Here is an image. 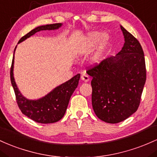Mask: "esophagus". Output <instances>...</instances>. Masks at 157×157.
I'll list each match as a JSON object with an SVG mask.
<instances>
[{
	"instance_id": "34e87169",
	"label": "esophagus",
	"mask_w": 157,
	"mask_h": 157,
	"mask_svg": "<svg viewBox=\"0 0 157 157\" xmlns=\"http://www.w3.org/2000/svg\"><path fill=\"white\" fill-rule=\"evenodd\" d=\"M81 78H82V80L84 82H87L88 81L90 80V77L88 76L87 75H86V74H83V75H82Z\"/></svg>"
}]
</instances>
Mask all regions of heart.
I'll return each instance as SVG.
<instances>
[{
    "label": "heart",
    "mask_w": 157,
    "mask_h": 157,
    "mask_svg": "<svg viewBox=\"0 0 157 157\" xmlns=\"http://www.w3.org/2000/svg\"><path fill=\"white\" fill-rule=\"evenodd\" d=\"M101 35V33L98 31H94L89 33V35L87 36L86 39L84 40V41L80 47H79V54L82 56L87 55L94 48V47L97 44L98 40H99ZM108 36L104 35L102 36L101 39L100 40L99 44H98L97 50H96L95 53L93 54L90 59V61L93 64H99L101 61L102 59H103L104 51H105V49L106 48L107 43H108Z\"/></svg>",
    "instance_id": "b5f03b06"
}]
</instances>
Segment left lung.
Masks as SVG:
<instances>
[{"label":"left lung","mask_w":157,"mask_h":157,"mask_svg":"<svg viewBox=\"0 0 157 157\" xmlns=\"http://www.w3.org/2000/svg\"><path fill=\"white\" fill-rule=\"evenodd\" d=\"M121 50L87 70L92 77V105L97 117L116 124L136 111L146 81L144 52L139 40L121 26Z\"/></svg>","instance_id":"left-lung-1"}]
</instances>
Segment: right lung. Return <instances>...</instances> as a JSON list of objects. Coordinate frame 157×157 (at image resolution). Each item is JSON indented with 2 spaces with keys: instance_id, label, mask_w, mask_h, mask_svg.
I'll return each instance as SVG.
<instances>
[{
  "instance_id": "1",
  "label": "right lung",
  "mask_w": 157,
  "mask_h": 157,
  "mask_svg": "<svg viewBox=\"0 0 157 157\" xmlns=\"http://www.w3.org/2000/svg\"><path fill=\"white\" fill-rule=\"evenodd\" d=\"M61 25L62 24L58 23L38 26L23 36L19 40L18 44L33 36L37 32L54 30L59 29ZM13 67L14 56L10 69V79L15 91L17 104L22 113L32 120L42 124L54 123L62 119L67 108L70 97L78 84L80 74H77L69 81L58 86L44 97L38 100H29L22 96L17 87L13 76Z\"/></svg>"
}]
</instances>
